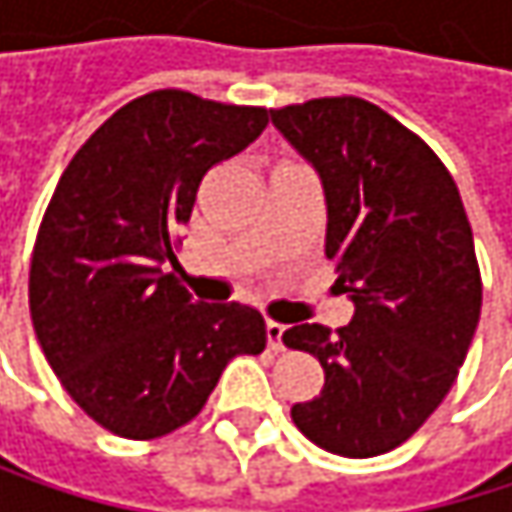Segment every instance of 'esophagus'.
<instances>
[{
    "label": "esophagus",
    "instance_id": "esophagus-1",
    "mask_svg": "<svg viewBox=\"0 0 512 512\" xmlns=\"http://www.w3.org/2000/svg\"><path fill=\"white\" fill-rule=\"evenodd\" d=\"M284 323L278 320H266V338H269V347L272 350H284Z\"/></svg>",
    "mask_w": 512,
    "mask_h": 512
}]
</instances>
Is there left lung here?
Segmentation results:
<instances>
[{"mask_svg": "<svg viewBox=\"0 0 512 512\" xmlns=\"http://www.w3.org/2000/svg\"><path fill=\"white\" fill-rule=\"evenodd\" d=\"M323 180L335 263L356 314L329 332L296 323L284 344L320 358L323 391L290 409L317 448L379 457L439 409L468 356L483 281L460 189L433 148L361 97L269 109Z\"/></svg>", "mask_w": 512, "mask_h": 512, "instance_id": "left-lung-1", "label": "left lung"}]
</instances>
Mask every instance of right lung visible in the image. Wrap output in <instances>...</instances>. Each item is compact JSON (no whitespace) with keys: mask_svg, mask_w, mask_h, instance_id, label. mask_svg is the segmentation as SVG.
Segmentation results:
<instances>
[{"mask_svg":"<svg viewBox=\"0 0 512 512\" xmlns=\"http://www.w3.org/2000/svg\"><path fill=\"white\" fill-rule=\"evenodd\" d=\"M266 121L263 106L151 91L91 133L52 192L29 269L32 326L73 403L121 439L180 430L231 358L266 347L255 308L192 302L162 269L204 174Z\"/></svg>","mask_w":512,"mask_h":512,"instance_id":"obj_1","label":"right lung"}]
</instances>
